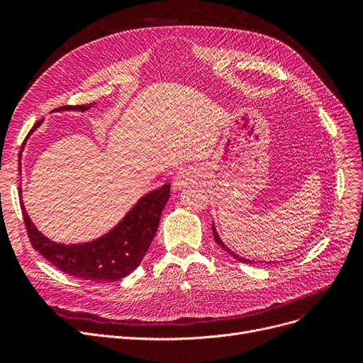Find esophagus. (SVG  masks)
<instances>
[{
	"label": "esophagus",
	"instance_id": "esophagus-1",
	"mask_svg": "<svg viewBox=\"0 0 363 363\" xmlns=\"http://www.w3.org/2000/svg\"><path fill=\"white\" fill-rule=\"evenodd\" d=\"M196 179V172L193 169H181L179 172H177V175L174 177V181H172V184H174V186L177 189L179 188H184L185 185H188L191 181Z\"/></svg>",
	"mask_w": 363,
	"mask_h": 363
}]
</instances>
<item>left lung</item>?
<instances>
[{"label": "left lung", "instance_id": "obj_1", "mask_svg": "<svg viewBox=\"0 0 363 363\" xmlns=\"http://www.w3.org/2000/svg\"><path fill=\"white\" fill-rule=\"evenodd\" d=\"M212 230H213V237H215V241L222 247V249L225 250V252H228L230 253L231 256H234L237 260H240V262H244V263H255V262H252V260H247V259H242V257H240V256H237V255H234L230 249H228V247L220 241V238H219V235H218V233H216V230H215V225H212Z\"/></svg>", "mask_w": 363, "mask_h": 363}]
</instances>
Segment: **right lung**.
Masks as SVG:
<instances>
[{"label": "right lung", "instance_id": "1", "mask_svg": "<svg viewBox=\"0 0 363 363\" xmlns=\"http://www.w3.org/2000/svg\"><path fill=\"white\" fill-rule=\"evenodd\" d=\"M89 104L63 106L57 110L85 111ZM38 121L30 132L41 125ZM170 184L144 196L125 219L107 235L86 244L62 245L47 240L29 220L23 204L26 233L33 249L62 272L89 281H118L129 275L141 263L156 235L160 215L169 199Z\"/></svg>", "mask_w": 363, "mask_h": 363}]
</instances>
